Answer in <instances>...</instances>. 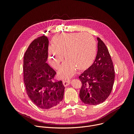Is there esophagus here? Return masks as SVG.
Segmentation results:
<instances>
[{
	"label": "esophagus",
	"mask_w": 134,
	"mask_h": 134,
	"mask_svg": "<svg viewBox=\"0 0 134 134\" xmlns=\"http://www.w3.org/2000/svg\"><path fill=\"white\" fill-rule=\"evenodd\" d=\"M64 85L65 86H67L68 85H69L70 84V80H64L63 81Z\"/></svg>",
	"instance_id": "1"
}]
</instances>
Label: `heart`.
<instances>
[{"label": "heart", "mask_w": 134, "mask_h": 134, "mask_svg": "<svg viewBox=\"0 0 134 134\" xmlns=\"http://www.w3.org/2000/svg\"><path fill=\"white\" fill-rule=\"evenodd\" d=\"M97 44L88 33H64L56 36L52 47L49 49V60L55 68H59L64 60L67 61L60 70L61 76L69 78L76 68L85 70L93 64L96 55Z\"/></svg>", "instance_id": "1"}]
</instances>
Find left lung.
I'll return each instance as SVG.
<instances>
[{"instance_id": "left-lung-1", "label": "left lung", "mask_w": 134, "mask_h": 134, "mask_svg": "<svg viewBox=\"0 0 134 134\" xmlns=\"http://www.w3.org/2000/svg\"><path fill=\"white\" fill-rule=\"evenodd\" d=\"M98 52L93 64L80 76L82 87L80 97L85 104L103 102L112 90L115 73L110 54L104 43L97 37Z\"/></svg>"}]
</instances>
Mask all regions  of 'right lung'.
<instances>
[{"mask_svg": "<svg viewBox=\"0 0 134 134\" xmlns=\"http://www.w3.org/2000/svg\"><path fill=\"white\" fill-rule=\"evenodd\" d=\"M49 40L46 36L34 40L26 50L23 61L24 82L30 100L41 109H49L63 99L62 81H54L56 72L47 63Z\"/></svg>", "mask_w": 134, "mask_h": 134, "instance_id": "obj_1", "label": "right lung"}]
</instances>
